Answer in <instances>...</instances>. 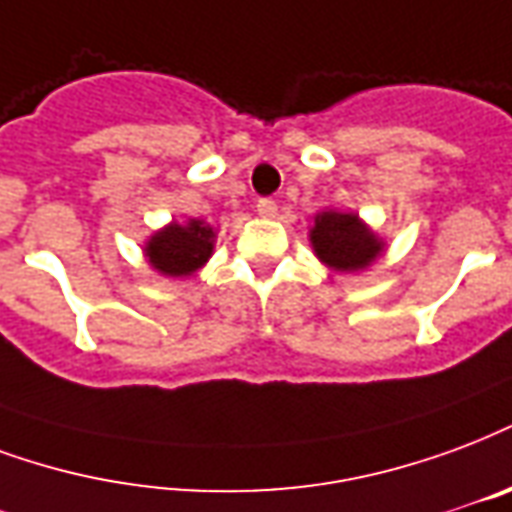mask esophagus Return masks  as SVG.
Instances as JSON below:
<instances>
[{
	"mask_svg": "<svg viewBox=\"0 0 512 512\" xmlns=\"http://www.w3.org/2000/svg\"><path fill=\"white\" fill-rule=\"evenodd\" d=\"M276 200H271V198H260L257 200V214H260V217H276Z\"/></svg>",
	"mask_w": 512,
	"mask_h": 512,
	"instance_id": "34e87169",
	"label": "esophagus"
}]
</instances>
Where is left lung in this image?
<instances>
[{"label":"left lung","mask_w":512,"mask_h":512,"mask_svg":"<svg viewBox=\"0 0 512 512\" xmlns=\"http://www.w3.org/2000/svg\"><path fill=\"white\" fill-rule=\"evenodd\" d=\"M312 246L333 271H363L382 252V241L372 230L355 214L342 211H323L314 217Z\"/></svg>","instance_id":"left-lung-1"}]
</instances>
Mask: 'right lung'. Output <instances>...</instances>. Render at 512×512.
<instances>
[{"label": "right lung", "mask_w": 512, "mask_h": 512, "mask_svg": "<svg viewBox=\"0 0 512 512\" xmlns=\"http://www.w3.org/2000/svg\"><path fill=\"white\" fill-rule=\"evenodd\" d=\"M214 230L200 219H189L187 225H170L151 236L146 244L149 263L165 276H189L211 257Z\"/></svg>", "instance_id": "1"}]
</instances>
